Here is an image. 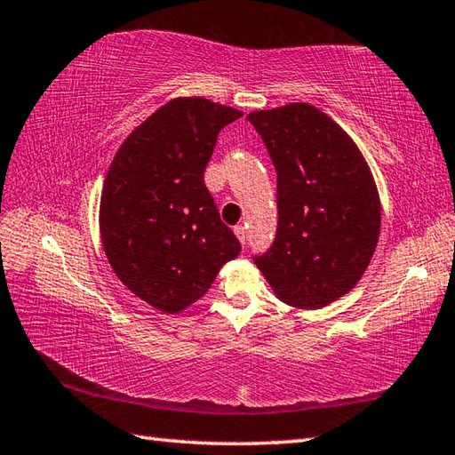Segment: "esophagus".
I'll use <instances>...</instances> for the list:
<instances>
[{"label":"esophagus","mask_w":455,"mask_h":455,"mask_svg":"<svg viewBox=\"0 0 455 455\" xmlns=\"http://www.w3.org/2000/svg\"><path fill=\"white\" fill-rule=\"evenodd\" d=\"M235 235L238 236L240 243L246 244V228H244L243 225H236V227H235Z\"/></svg>","instance_id":"34e87169"}]
</instances>
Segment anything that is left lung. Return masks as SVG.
Segmentation results:
<instances>
[{"label": "left lung", "instance_id": "obj_1", "mask_svg": "<svg viewBox=\"0 0 455 455\" xmlns=\"http://www.w3.org/2000/svg\"><path fill=\"white\" fill-rule=\"evenodd\" d=\"M246 119L277 172V233L254 264L283 303L321 308L352 291L375 252L381 203L371 170L340 124L313 105Z\"/></svg>", "mask_w": 455, "mask_h": 455}]
</instances>
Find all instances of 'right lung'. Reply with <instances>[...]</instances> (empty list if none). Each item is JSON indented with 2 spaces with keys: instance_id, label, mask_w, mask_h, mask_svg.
<instances>
[{
  "instance_id": "right-lung-1",
  "label": "right lung",
  "mask_w": 455,
  "mask_h": 455,
  "mask_svg": "<svg viewBox=\"0 0 455 455\" xmlns=\"http://www.w3.org/2000/svg\"><path fill=\"white\" fill-rule=\"evenodd\" d=\"M240 117L205 98H176L124 139L109 166L100 205L105 256L162 313L196 303L240 254L203 181L217 134Z\"/></svg>"
}]
</instances>
